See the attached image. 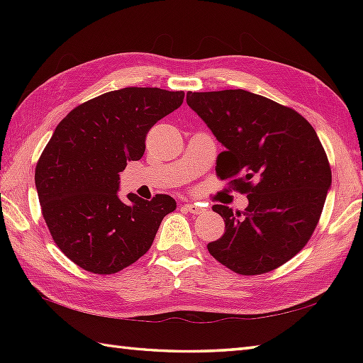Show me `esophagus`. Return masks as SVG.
<instances>
[{
    "mask_svg": "<svg viewBox=\"0 0 363 363\" xmlns=\"http://www.w3.org/2000/svg\"><path fill=\"white\" fill-rule=\"evenodd\" d=\"M184 209H186L187 212H190V213H203L204 212V209L201 206H198V204H195V203H184Z\"/></svg>",
    "mask_w": 363,
    "mask_h": 363,
    "instance_id": "esophagus-1",
    "label": "esophagus"
}]
</instances>
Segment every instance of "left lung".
Instances as JSON below:
<instances>
[{"mask_svg":"<svg viewBox=\"0 0 363 363\" xmlns=\"http://www.w3.org/2000/svg\"><path fill=\"white\" fill-rule=\"evenodd\" d=\"M187 104L225 146L217 176L248 196L245 212L212 207L226 230L207 250L245 276L284 265L309 242L333 182L317 133L296 111L242 89L189 91Z\"/></svg>","mask_w":363,"mask_h":363,"instance_id":"8db88e82","label":"left lung"}]
</instances>
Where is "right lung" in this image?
<instances>
[{"instance_id": "add662e5", "label": "right lung", "mask_w": 363, "mask_h": 363, "mask_svg": "<svg viewBox=\"0 0 363 363\" xmlns=\"http://www.w3.org/2000/svg\"><path fill=\"white\" fill-rule=\"evenodd\" d=\"M184 91L126 87L79 104L59 123L35 167V187L54 243L76 265L112 274L151 248L168 195L118 198L120 172L142 159L148 130L184 101Z\"/></svg>"}]
</instances>
